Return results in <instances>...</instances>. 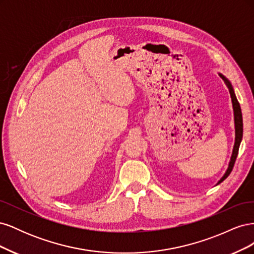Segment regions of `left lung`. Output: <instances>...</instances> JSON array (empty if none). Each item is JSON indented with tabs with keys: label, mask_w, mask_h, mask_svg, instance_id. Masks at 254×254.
I'll return each instance as SVG.
<instances>
[{
	"label": "left lung",
	"mask_w": 254,
	"mask_h": 254,
	"mask_svg": "<svg viewBox=\"0 0 254 254\" xmlns=\"http://www.w3.org/2000/svg\"><path fill=\"white\" fill-rule=\"evenodd\" d=\"M219 76L221 77V79L225 81L226 86L229 89L230 95H231V98H232V105H233V111H234V123H235V143H234L233 152H232V156H231V161H230V163H229L228 170H227L226 174L224 175V177H222V178L218 181V184L224 181L227 178V177L230 174H231V172L233 170L234 163H235V160L237 158L238 148H240V145H241V142H242V139H243V115H242L240 103H238V101H237V98H236L235 93H234V90L231 86V83H230V81L222 74H219Z\"/></svg>",
	"instance_id": "obj_1"
}]
</instances>
